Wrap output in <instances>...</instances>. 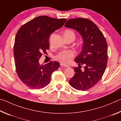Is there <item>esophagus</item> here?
Masks as SVG:
<instances>
[{
	"instance_id": "34e87169",
	"label": "esophagus",
	"mask_w": 121,
	"mask_h": 121,
	"mask_svg": "<svg viewBox=\"0 0 121 121\" xmlns=\"http://www.w3.org/2000/svg\"><path fill=\"white\" fill-rule=\"evenodd\" d=\"M60 65H61V66H63V67H67V68H69V67H70V66H69V65H65V64H64V63H60Z\"/></svg>"
}]
</instances>
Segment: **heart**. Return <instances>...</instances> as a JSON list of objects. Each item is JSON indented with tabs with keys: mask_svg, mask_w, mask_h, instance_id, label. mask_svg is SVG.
<instances>
[{
	"mask_svg": "<svg viewBox=\"0 0 121 121\" xmlns=\"http://www.w3.org/2000/svg\"><path fill=\"white\" fill-rule=\"evenodd\" d=\"M65 35H71L75 37V34L70 30H66L64 32ZM74 56V53L72 51H61L56 56V60L60 62L67 63L71 60L73 57Z\"/></svg>",
	"mask_w": 121,
	"mask_h": 121,
	"instance_id": "1",
	"label": "heart"
}]
</instances>
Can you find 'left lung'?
<instances>
[{
    "label": "left lung",
    "instance_id": "1",
    "mask_svg": "<svg viewBox=\"0 0 121 121\" xmlns=\"http://www.w3.org/2000/svg\"><path fill=\"white\" fill-rule=\"evenodd\" d=\"M65 26L76 30L83 39L81 52L75 59L78 67L74 68L75 75L69 84L75 89L86 91L97 84L105 73L108 60L107 42L100 30L90 20L69 19ZM81 65H85L83 71Z\"/></svg>",
    "mask_w": 121,
    "mask_h": 121
}]
</instances>
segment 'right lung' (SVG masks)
<instances>
[{
  "label": "right lung",
  "mask_w": 121,
  "mask_h": 121,
  "mask_svg": "<svg viewBox=\"0 0 121 121\" xmlns=\"http://www.w3.org/2000/svg\"><path fill=\"white\" fill-rule=\"evenodd\" d=\"M66 21L39 16L23 24L17 32L14 46L16 71L22 83L30 89L46 86L52 73L60 67L56 61L40 65L39 60L42 53L46 54L50 48V35L63 26Z\"/></svg>",
  "instance_id": "right-lung-1"
}]
</instances>
